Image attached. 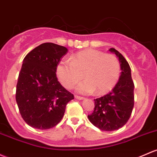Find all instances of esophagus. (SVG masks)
I'll use <instances>...</instances> for the list:
<instances>
[{"label": "esophagus", "mask_w": 157, "mask_h": 157, "mask_svg": "<svg viewBox=\"0 0 157 157\" xmlns=\"http://www.w3.org/2000/svg\"><path fill=\"white\" fill-rule=\"evenodd\" d=\"M75 98H76V99H78V100H83L84 99L83 97L78 96V95H75Z\"/></svg>", "instance_id": "esophagus-1"}]
</instances>
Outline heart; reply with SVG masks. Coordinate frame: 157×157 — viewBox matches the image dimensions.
I'll use <instances>...</instances> for the list:
<instances>
[{
  "label": "heart",
  "instance_id": "obj_1",
  "mask_svg": "<svg viewBox=\"0 0 157 157\" xmlns=\"http://www.w3.org/2000/svg\"><path fill=\"white\" fill-rule=\"evenodd\" d=\"M70 60H61L56 67L58 78L66 89H72L84 77L86 80L77 86L76 91L83 95L95 91L101 95L117 83L120 67L114 56L89 49L71 56Z\"/></svg>",
  "mask_w": 157,
  "mask_h": 157
}]
</instances>
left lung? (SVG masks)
<instances>
[{"label":"left lung","instance_id":"1","mask_svg":"<svg viewBox=\"0 0 157 157\" xmlns=\"http://www.w3.org/2000/svg\"><path fill=\"white\" fill-rule=\"evenodd\" d=\"M118 58L121 74L112 91L94 99L95 108L88 118L92 124L102 131H114L128 122L134 107V83L131 68L121 53L114 48L109 49Z\"/></svg>","mask_w":157,"mask_h":157}]
</instances>
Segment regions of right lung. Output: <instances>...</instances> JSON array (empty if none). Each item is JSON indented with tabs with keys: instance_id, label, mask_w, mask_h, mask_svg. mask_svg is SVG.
<instances>
[{
	"instance_id": "add662e5",
	"label": "right lung",
	"mask_w": 157,
	"mask_h": 157,
	"mask_svg": "<svg viewBox=\"0 0 157 157\" xmlns=\"http://www.w3.org/2000/svg\"><path fill=\"white\" fill-rule=\"evenodd\" d=\"M67 52L66 47L44 43L27 54L16 85V100L23 120L33 128L48 129L56 126L74 95L56 77V67Z\"/></svg>"
}]
</instances>
